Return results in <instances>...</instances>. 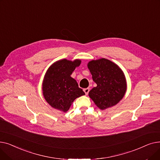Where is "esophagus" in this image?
I'll return each mask as SVG.
<instances>
[{
    "label": "esophagus",
    "instance_id": "1",
    "mask_svg": "<svg viewBox=\"0 0 160 160\" xmlns=\"http://www.w3.org/2000/svg\"><path fill=\"white\" fill-rule=\"evenodd\" d=\"M83 91L85 92V93H86V95H88L89 91V88H86V89H83Z\"/></svg>",
    "mask_w": 160,
    "mask_h": 160
}]
</instances>
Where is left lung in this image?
Segmentation results:
<instances>
[{"label": "left lung", "mask_w": 160, "mask_h": 160, "mask_svg": "<svg viewBox=\"0 0 160 160\" xmlns=\"http://www.w3.org/2000/svg\"><path fill=\"white\" fill-rule=\"evenodd\" d=\"M88 67L97 83V87L89 92V97L102 110L116 105L127 91L123 71L117 64L105 58L90 61Z\"/></svg>", "instance_id": "obj_1"}]
</instances>
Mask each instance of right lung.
Instances as JSON below:
<instances>
[{
    "label": "right lung",
    "mask_w": 160,
    "mask_h": 160,
    "mask_svg": "<svg viewBox=\"0 0 160 160\" xmlns=\"http://www.w3.org/2000/svg\"><path fill=\"white\" fill-rule=\"evenodd\" d=\"M81 63L80 60L73 62L66 59L54 63L48 69L43 82L42 90L46 101L56 110L66 112L74 100L85 93L71 75Z\"/></svg>",
    "instance_id": "1"
}]
</instances>
